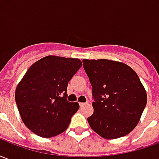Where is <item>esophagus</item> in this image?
<instances>
[{"instance_id": "1", "label": "esophagus", "mask_w": 159, "mask_h": 159, "mask_svg": "<svg viewBox=\"0 0 159 159\" xmlns=\"http://www.w3.org/2000/svg\"><path fill=\"white\" fill-rule=\"evenodd\" d=\"M87 103H84V102H80L79 105H80V107H83V106H85Z\"/></svg>"}]
</instances>
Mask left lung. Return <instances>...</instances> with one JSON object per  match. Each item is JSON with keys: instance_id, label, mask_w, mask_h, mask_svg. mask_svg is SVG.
Listing matches in <instances>:
<instances>
[{"instance_id": "left-lung-1", "label": "left lung", "mask_w": 159, "mask_h": 159, "mask_svg": "<svg viewBox=\"0 0 159 159\" xmlns=\"http://www.w3.org/2000/svg\"><path fill=\"white\" fill-rule=\"evenodd\" d=\"M93 88L91 129L107 140L129 134L146 107L147 92L136 72L126 64L109 59H83Z\"/></svg>"}]
</instances>
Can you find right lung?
Instances as JSON below:
<instances>
[{
    "mask_svg": "<svg viewBox=\"0 0 159 159\" xmlns=\"http://www.w3.org/2000/svg\"><path fill=\"white\" fill-rule=\"evenodd\" d=\"M78 59L49 55L34 63L19 82L15 101L25 126L43 138L63 133L79 109L66 100L70 80L82 67Z\"/></svg>",
    "mask_w": 159,
    "mask_h": 159,
    "instance_id": "right-lung-1",
    "label": "right lung"
}]
</instances>
